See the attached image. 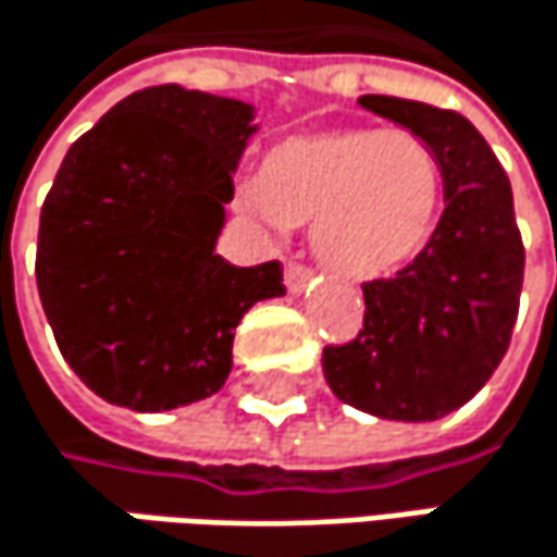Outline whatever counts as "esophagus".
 Wrapping results in <instances>:
<instances>
[{
    "mask_svg": "<svg viewBox=\"0 0 557 557\" xmlns=\"http://www.w3.org/2000/svg\"><path fill=\"white\" fill-rule=\"evenodd\" d=\"M311 278H313L311 265H305V262H288V265H285V285H288V292H292V295H301V292L311 285Z\"/></svg>",
    "mask_w": 557,
    "mask_h": 557,
    "instance_id": "1",
    "label": "esophagus"
}]
</instances>
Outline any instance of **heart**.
I'll list each match as a JSON object with an SVG mask.
<instances>
[{
	"label": "heart",
	"instance_id": "1",
	"mask_svg": "<svg viewBox=\"0 0 557 557\" xmlns=\"http://www.w3.org/2000/svg\"><path fill=\"white\" fill-rule=\"evenodd\" d=\"M446 170L404 127H330L275 144L244 208L272 227H313L317 259L346 282L391 278L430 244Z\"/></svg>",
	"mask_w": 557,
	"mask_h": 557
}]
</instances>
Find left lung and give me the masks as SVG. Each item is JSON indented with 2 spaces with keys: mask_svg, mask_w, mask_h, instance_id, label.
<instances>
[{
  "mask_svg": "<svg viewBox=\"0 0 557 557\" xmlns=\"http://www.w3.org/2000/svg\"><path fill=\"white\" fill-rule=\"evenodd\" d=\"M359 104L436 147L446 211L407 269L362 285V330L323 349V375L343 404L366 413L440 420L484 387L513 336L525 249L510 178L458 111L394 96Z\"/></svg>",
  "mask_w": 557,
  "mask_h": 557,
  "instance_id": "1",
  "label": "left lung"
}]
</instances>
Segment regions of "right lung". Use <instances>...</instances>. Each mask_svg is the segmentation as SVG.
Returning <instances> with one entry per match:
<instances>
[{
  "label": "right lung",
  "instance_id": "obj_1",
  "mask_svg": "<svg viewBox=\"0 0 557 557\" xmlns=\"http://www.w3.org/2000/svg\"><path fill=\"white\" fill-rule=\"evenodd\" d=\"M249 121L237 99L153 86L66 150L40 208L37 292L63 359L108 404L160 413L214 394L240 317L285 295L278 259L214 252Z\"/></svg>",
  "mask_w": 557,
  "mask_h": 557
}]
</instances>
